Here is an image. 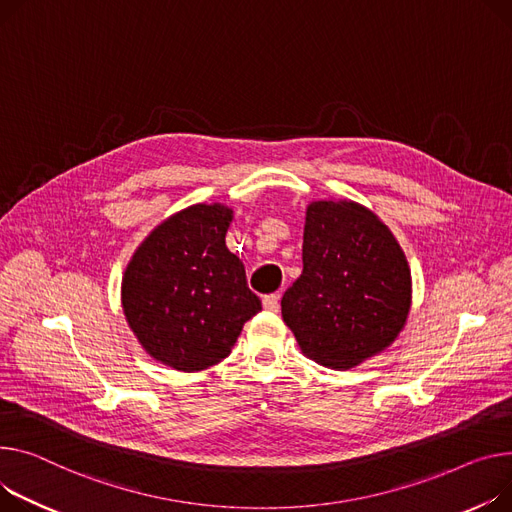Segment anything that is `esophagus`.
Listing matches in <instances>:
<instances>
[{
  "label": "esophagus",
  "instance_id": "34e87169",
  "mask_svg": "<svg viewBox=\"0 0 512 512\" xmlns=\"http://www.w3.org/2000/svg\"><path fill=\"white\" fill-rule=\"evenodd\" d=\"M263 309L278 311L280 309V294H267V296H263Z\"/></svg>",
  "mask_w": 512,
  "mask_h": 512
}]
</instances>
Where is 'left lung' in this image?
<instances>
[{"label": "left lung", "instance_id": "left-lung-1", "mask_svg": "<svg viewBox=\"0 0 512 512\" xmlns=\"http://www.w3.org/2000/svg\"><path fill=\"white\" fill-rule=\"evenodd\" d=\"M412 309V271L381 218L348 199L311 201L302 274L282 298L306 358L348 370L387 350Z\"/></svg>", "mask_w": 512, "mask_h": 512}]
</instances>
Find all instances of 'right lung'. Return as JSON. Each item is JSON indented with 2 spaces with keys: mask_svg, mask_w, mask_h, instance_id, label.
I'll return each mask as SVG.
<instances>
[{
  "mask_svg": "<svg viewBox=\"0 0 512 512\" xmlns=\"http://www.w3.org/2000/svg\"><path fill=\"white\" fill-rule=\"evenodd\" d=\"M232 210L195 203L158 224L121 280L123 315L148 356L183 372L224 360L261 311L245 265L226 247Z\"/></svg>",
  "mask_w": 512,
  "mask_h": 512,
  "instance_id": "1",
  "label": "right lung"
}]
</instances>
